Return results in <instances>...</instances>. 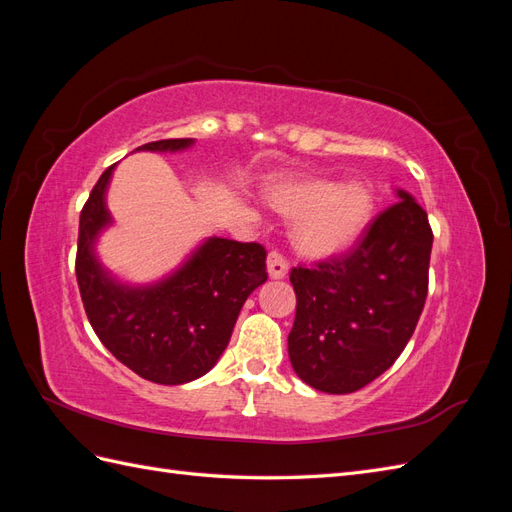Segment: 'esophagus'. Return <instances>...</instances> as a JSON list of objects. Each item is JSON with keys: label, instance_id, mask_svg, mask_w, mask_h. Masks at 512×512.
<instances>
[{"label": "esophagus", "instance_id": "esophagus-1", "mask_svg": "<svg viewBox=\"0 0 512 512\" xmlns=\"http://www.w3.org/2000/svg\"><path fill=\"white\" fill-rule=\"evenodd\" d=\"M267 269L273 280H282V277L288 273V260L282 254L271 252L267 256Z\"/></svg>", "mask_w": 512, "mask_h": 512}]
</instances>
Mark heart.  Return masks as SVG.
<instances>
[{
	"instance_id": "heart-1",
	"label": "heart",
	"mask_w": 512,
	"mask_h": 512,
	"mask_svg": "<svg viewBox=\"0 0 512 512\" xmlns=\"http://www.w3.org/2000/svg\"><path fill=\"white\" fill-rule=\"evenodd\" d=\"M269 205L294 220L292 241L309 258H329L361 239L376 211L365 183L329 179L280 181L267 190Z\"/></svg>"
}]
</instances>
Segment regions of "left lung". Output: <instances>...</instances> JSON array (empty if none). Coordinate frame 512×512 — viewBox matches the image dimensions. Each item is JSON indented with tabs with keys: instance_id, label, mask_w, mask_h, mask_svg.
<instances>
[{
	"instance_id": "obj_1",
	"label": "left lung",
	"mask_w": 512,
	"mask_h": 512,
	"mask_svg": "<svg viewBox=\"0 0 512 512\" xmlns=\"http://www.w3.org/2000/svg\"><path fill=\"white\" fill-rule=\"evenodd\" d=\"M431 243L425 209L397 190L348 254L290 271L297 316L288 356L305 384L346 395L397 361L427 299Z\"/></svg>"
}]
</instances>
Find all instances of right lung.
Masks as SVG:
<instances>
[{
    "label": "right lung",
    "mask_w": 512,
    "mask_h": 512,
    "mask_svg": "<svg viewBox=\"0 0 512 512\" xmlns=\"http://www.w3.org/2000/svg\"><path fill=\"white\" fill-rule=\"evenodd\" d=\"M194 138H166L136 151L175 153ZM108 166L81 211L76 282L100 342L134 374L156 384L192 382L218 363L245 299L267 282V252L260 243L209 237L181 265L151 284L121 282L96 252L113 224L106 192Z\"/></svg>",
    "instance_id": "add662e5"
}]
</instances>
